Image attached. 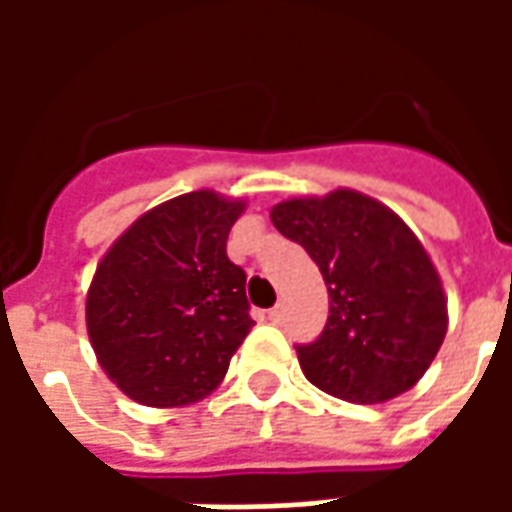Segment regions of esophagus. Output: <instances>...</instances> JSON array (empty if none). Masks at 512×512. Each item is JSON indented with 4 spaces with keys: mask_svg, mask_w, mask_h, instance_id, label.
<instances>
[{
    "mask_svg": "<svg viewBox=\"0 0 512 512\" xmlns=\"http://www.w3.org/2000/svg\"><path fill=\"white\" fill-rule=\"evenodd\" d=\"M266 318H268V321H271V323H282V321H285V310H282V307H279V304H277L274 310H268V312H266Z\"/></svg>",
    "mask_w": 512,
    "mask_h": 512,
    "instance_id": "34e87169",
    "label": "esophagus"
}]
</instances>
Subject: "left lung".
<instances>
[{
	"instance_id": "8db88e82",
	"label": "left lung",
	"mask_w": 512,
	"mask_h": 512,
	"mask_svg": "<svg viewBox=\"0 0 512 512\" xmlns=\"http://www.w3.org/2000/svg\"><path fill=\"white\" fill-rule=\"evenodd\" d=\"M271 222L307 249L329 285L321 337L296 345L307 381L362 406L408 392L447 334L439 271L417 235L354 189L279 202Z\"/></svg>"
}]
</instances>
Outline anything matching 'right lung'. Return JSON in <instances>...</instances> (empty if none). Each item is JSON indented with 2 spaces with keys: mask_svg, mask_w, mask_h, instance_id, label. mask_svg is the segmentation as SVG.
<instances>
[{
  "mask_svg": "<svg viewBox=\"0 0 512 512\" xmlns=\"http://www.w3.org/2000/svg\"><path fill=\"white\" fill-rule=\"evenodd\" d=\"M246 202L189 191L142 213L95 268L87 334L98 365L136 403H197L222 384L255 321L227 235Z\"/></svg>",
  "mask_w": 512,
  "mask_h": 512,
  "instance_id": "right-lung-1",
  "label": "right lung"
}]
</instances>
